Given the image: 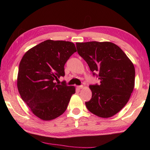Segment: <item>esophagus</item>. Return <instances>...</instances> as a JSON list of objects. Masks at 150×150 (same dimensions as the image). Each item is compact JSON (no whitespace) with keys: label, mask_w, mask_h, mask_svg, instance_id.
<instances>
[{"label":"esophagus","mask_w":150,"mask_h":150,"mask_svg":"<svg viewBox=\"0 0 150 150\" xmlns=\"http://www.w3.org/2000/svg\"><path fill=\"white\" fill-rule=\"evenodd\" d=\"M77 88L79 89V90H81V89L83 88V86L81 85V86H77Z\"/></svg>","instance_id":"esophagus-1"}]
</instances>
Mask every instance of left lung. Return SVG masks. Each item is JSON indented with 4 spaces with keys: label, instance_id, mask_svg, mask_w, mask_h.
<instances>
[{
    "label": "left lung",
    "instance_id": "1",
    "mask_svg": "<svg viewBox=\"0 0 150 150\" xmlns=\"http://www.w3.org/2000/svg\"><path fill=\"white\" fill-rule=\"evenodd\" d=\"M79 55L87 62L99 84L90 85L91 99L88 110L100 117L115 115L127 104L134 88L135 71L133 63L112 42L96 41L76 43Z\"/></svg>",
    "mask_w": 150,
    "mask_h": 150
}]
</instances>
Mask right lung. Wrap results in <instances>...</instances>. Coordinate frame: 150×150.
Returning a JSON list of instances; mask_svg holds the SVG:
<instances>
[{
	"mask_svg": "<svg viewBox=\"0 0 150 150\" xmlns=\"http://www.w3.org/2000/svg\"><path fill=\"white\" fill-rule=\"evenodd\" d=\"M77 52L69 41L47 40L28 50L19 64L17 88L22 99L40 119H55L67 109L75 88L55 82L65 75L64 65Z\"/></svg>",
	"mask_w": 150,
	"mask_h": 150,
	"instance_id": "add662e5",
	"label": "right lung"
}]
</instances>
